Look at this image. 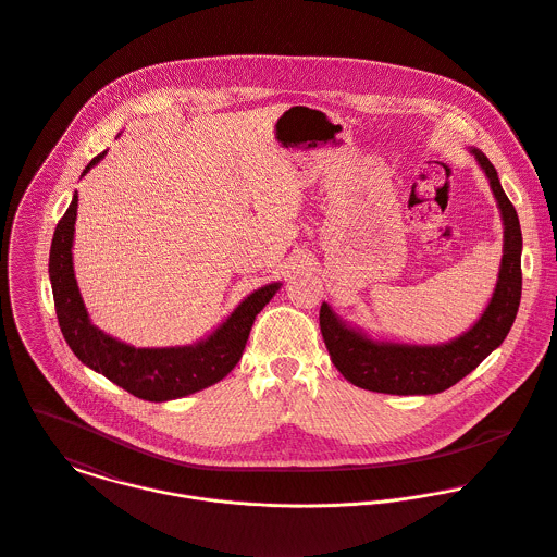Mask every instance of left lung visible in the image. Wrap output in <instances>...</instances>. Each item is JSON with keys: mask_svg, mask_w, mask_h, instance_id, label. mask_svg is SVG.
Instances as JSON below:
<instances>
[{"mask_svg": "<svg viewBox=\"0 0 557 557\" xmlns=\"http://www.w3.org/2000/svg\"><path fill=\"white\" fill-rule=\"evenodd\" d=\"M488 177L504 220V255L497 285L482 318L462 335L445 344H401L373 339L366 331L346 324L329 302L320 309V329L331 361L344 377L361 388L391 395H434L475 370L510 333L521 302V224L515 205L499 184L488 158L469 147Z\"/></svg>", "mask_w": 557, "mask_h": 557, "instance_id": "1", "label": "left lung"}]
</instances>
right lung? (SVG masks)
Wrapping results in <instances>:
<instances>
[{
    "label": "right lung",
    "mask_w": 557,
    "mask_h": 557,
    "mask_svg": "<svg viewBox=\"0 0 557 557\" xmlns=\"http://www.w3.org/2000/svg\"><path fill=\"white\" fill-rule=\"evenodd\" d=\"M108 151L99 153L82 173L97 166ZM77 194L55 226L49 250V281L53 289L60 331L73 355L90 370L103 373L132 395L149 401L186 397L220 382L237 366L246 348L257 313L274 298L281 283H270L246 296L237 309L205 339L175 348H134L97 329L90 322L73 270V235Z\"/></svg>",
    "instance_id": "right-lung-1"
}]
</instances>
